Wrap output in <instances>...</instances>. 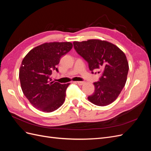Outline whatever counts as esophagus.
Returning <instances> with one entry per match:
<instances>
[{"instance_id":"esophagus-1","label":"esophagus","mask_w":151,"mask_h":151,"mask_svg":"<svg viewBox=\"0 0 151 151\" xmlns=\"http://www.w3.org/2000/svg\"><path fill=\"white\" fill-rule=\"evenodd\" d=\"M74 83H77V84L79 85V86H82V85H83V84L85 83L84 81H77V82H74Z\"/></svg>"}]
</instances>
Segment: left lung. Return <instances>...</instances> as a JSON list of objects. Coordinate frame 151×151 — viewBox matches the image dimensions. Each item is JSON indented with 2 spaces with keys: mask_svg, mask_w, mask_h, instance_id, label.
Here are the masks:
<instances>
[{
  "mask_svg": "<svg viewBox=\"0 0 151 151\" xmlns=\"http://www.w3.org/2000/svg\"><path fill=\"white\" fill-rule=\"evenodd\" d=\"M73 44L77 53L88 62L92 73L96 69L101 71L99 81L94 83V92L88 96V100L100 106L111 104L119 96L127 81L129 67L125 53L106 41L89 40Z\"/></svg>",
  "mask_w": 151,
  "mask_h": 151,
  "instance_id": "1",
  "label": "left lung"
}]
</instances>
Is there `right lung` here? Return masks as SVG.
Masks as SVG:
<instances>
[{
    "label": "right lung",
    "instance_id": "add662e5",
    "mask_svg": "<svg viewBox=\"0 0 151 151\" xmlns=\"http://www.w3.org/2000/svg\"><path fill=\"white\" fill-rule=\"evenodd\" d=\"M73 47L70 42L45 43L28 52L22 61L19 80L22 92L33 106L43 112L56 110L65 99L70 83L52 81V72H58L60 58Z\"/></svg>",
    "mask_w": 151,
    "mask_h": 151
}]
</instances>
